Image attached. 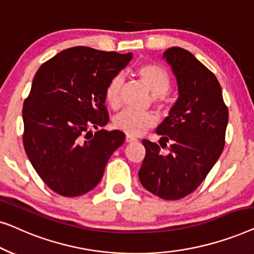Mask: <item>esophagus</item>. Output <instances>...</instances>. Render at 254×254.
Instances as JSON below:
<instances>
[{
    "mask_svg": "<svg viewBox=\"0 0 254 254\" xmlns=\"http://www.w3.org/2000/svg\"><path fill=\"white\" fill-rule=\"evenodd\" d=\"M136 141H137L136 138L130 137V136H126V142H127V143H134V142H136Z\"/></svg>",
    "mask_w": 254,
    "mask_h": 254,
    "instance_id": "esophagus-1",
    "label": "esophagus"
}]
</instances>
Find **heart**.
Here are the masks:
<instances>
[{"label": "heart", "mask_w": 254, "mask_h": 254, "mask_svg": "<svg viewBox=\"0 0 254 254\" xmlns=\"http://www.w3.org/2000/svg\"><path fill=\"white\" fill-rule=\"evenodd\" d=\"M136 75L149 91L154 96V102L158 109H162L161 96L168 91L170 78L168 72L161 65L155 64H142L137 68ZM124 79L120 75L111 79L105 90V100L112 109H118L121 104V90ZM114 127L128 136H140L155 126L156 118L151 113H136L124 110L118 113L113 120Z\"/></svg>", "instance_id": "heart-1"}]
</instances>
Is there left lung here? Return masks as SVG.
Segmentation results:
<instances>
[{
    "label": "left lung",
    "instance_id": "8db88e82",
    "mask_svg": "<svg viewBox=\"0 0 254 254\" xmlns=\"http://www.w3.org/2000/svg\"><path fill=\"white\" fill-rule=\"evenodd\" d=\"M176 77L178 98L156 129L169 154L143 140L145 157L138 171L142 186L164 200L189 195L203 182L224 148L229 112L216 76L180 47L163 53Z\"/></svg>",
    "mask_w": 254,
    "mask_h": 254
}]
</instances>
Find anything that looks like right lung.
Instances as JSON below:
<instances>
[{
    "mask_svg": "<svg viewBox=\"0 0 254 254\" xmlns=\"http://www.w3.org/2000/svg\"><path fill=\"white\" fill-rule=\"evenodd\" d=\"M133 54L77 46L38 69L23 106V143L31 164L55 193L74 197L98 185L106 163L125 142L109 123L105 90ZM95 127V134L89 129Z\"/></svg>",
    "mask_w": 254,
    "mask_h": 254,
    "instance_id": "add662e5",
    "label": "right lung"
}]
</instances>
